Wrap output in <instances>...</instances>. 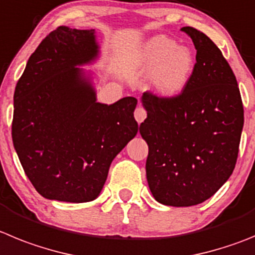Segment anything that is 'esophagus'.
I'll use <instances>...</instances> for the list:
<instances>
[{"label": "esophagus", "instance_id": "1", "mask_svg": "<svg viewBox=\"0 0 255 255\" xmlns=\"http://www.w3.org/2000/svg\"><path fill=\"white\" fill-rule=\"evenodd\" d=\"M134 116H135V120H136L139 124H141L146 119V111L143 109V107H137L134 112Z\"/></svg>", "mask_w": 255, "mask_h": 255}]
</instances>
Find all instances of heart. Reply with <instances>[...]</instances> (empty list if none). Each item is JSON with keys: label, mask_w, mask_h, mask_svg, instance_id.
<instances>
[{"label": "heart", "mask_w": 255, "mask_h": 255, "mask_svg": "<svg viewBox=\"0 0 255 255\" xmlns=\"http://www.w3.org/2000/svg\"><path fill=\"white\" fill-rule=\"evenodd\" d=\"M196 57L192 50L164 35H156L143 45L137 60L140 73L151 74L150 88L163 99L181 95L192 79Z\"/></svg>", "instance_id": "obj_1"}]
</instances>
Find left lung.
I'll list each match as a JSON object with an SVG mask.
<instances>
[{"instance_id": "obj_1", "label": "left lung", "mask_w": 255, "mask_h": 255, "mask_svg": "<svg viewBox=\"0 0 255 255\" xmlns=\"http://www.w3.org/2000/svg\"><path fill=\"white\" fill-rule=\"evenodd\" d=\"M192 39L196 68L173 99L141 97L146 119L140 134L149 146L146 179L154 198L187 207L206 201L237 164L244 109L238 82L220 49L204 32L182 27Z\"/></svg>"}]
</instances>
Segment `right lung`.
Instances as JSON below:
<instances>
[{
    "mask_svg": "<svg viewBox=\"0 0 255 255\" xmlns=\"http://www.w3.org/2000/svg\"><path fill=\"white\" fill-rule=\"evenodd\" d=\"M97 57L95 30L59 26L39 44L16 85L13 146L35 190L49 200H95L114 158L137 132V100L100 104L91 78L77 68Z\"/></svg>",
    "mask_w": 255,
    "mask_h": 255,
    "instance_id": "add662e5",
    "label": "right lung"
}]
</instances>
